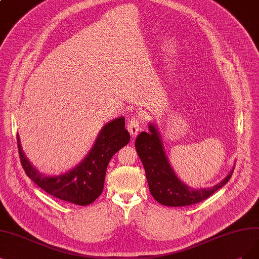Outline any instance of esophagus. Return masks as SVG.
<instances>
[{
	"label": "esophagus",
	"mask_w": 259,
	"mask_h": 259,
	"mask_svg": "<svg viewBox=\"0 0 259 259\" xmlns=\"http://www.w3.org/2000/svg\"><path fill=\"white\" fill-rule=\"evenodd\" d=\"M141 122H142V117L140 114L133 115V116L128 120L127 129L130 132L132 138H136L139 135V131L141 129Z\"/></svg>",
	"instance_id": "34e87169"
}]
</instances>
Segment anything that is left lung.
<instances>
[{
	"label": "left lung",
	"instance_id": "8db88e82",
	"mask_svg": "<svg viewBox=\"0 0 259 259\" xmlns=\"http://www.w3.org/2000/svg\"><path fill=\"white\" fill-rule=\"evenodd\" d=\"M148 129L149 133L142 131L138 136L136 148L145 168L150 193L161 205L181 207L199 203L212 195L231 179L235 166L221 183L211 188L195 189L189 187L178 178L169 164L156 124L149 122Z\"/></svg>",
	"mask_w": 259,
	"mask_h": 259
}]
</instances>
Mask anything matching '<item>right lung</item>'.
Instances as JSON below:
<instances>
[{
    "label": "right lung",
    "mask_w": 259,
    "mask_h": 259,
    "mask_svg": "<svg viewBox=\"0 0 259 259\" xmlns=\"http://www.w3.org/2000/svg\"><path fill=\"white\" fill-rule=\"evenodd\" d=\"M22 167L34 183L50 195L65 202L86 206L96 200L103 191L105 173L111 158L130 141L124 129V117L105 123L90 152L80 163L66 173L49 176L40 173L26 158L17 135Z\"/></svg>",
    "instance_id": "add662e5"
}]
</instances>
